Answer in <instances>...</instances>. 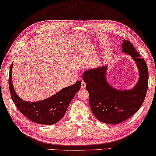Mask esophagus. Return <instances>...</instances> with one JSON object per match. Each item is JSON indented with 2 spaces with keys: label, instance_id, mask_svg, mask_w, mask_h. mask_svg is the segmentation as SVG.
<instances>
[{
  "label": "esophagus",
  "instance_id": "1",
  "mask_svg": "<svg viewBox=\"0 0 156 156\" xmlns=\"http://www.w3.org/2000/svg\"><path fill=\"white\" fill-rule=\"evenodd\" d=\"M86 83L84 82L83 81H81V88H82V89H85V88H86Z\"/></svg>",
  "mask_w": 156,
  "mask_h": 156
}]
</instances>
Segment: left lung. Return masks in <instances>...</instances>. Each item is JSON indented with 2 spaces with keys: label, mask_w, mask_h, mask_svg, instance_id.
<instances>
[{
  "label": "left lung",
  "mask_w": 156,
  "mask_h": 156,
  "mask_svg": "<svg viewBox=\"0 0 156 156\" xmlns=\"http://www.w3.org/2000/svg\"><path fill=\"white\" fill-rule=\"evenodd\" d=\"M122 49V53L129 55L138 68V80L133 88L120 90L112 86L107 80L108 65L83 73L92 113L99 121L107 124H119L137 112L148 88V68L144 59L129 40H123Z\"/></svg>",
  "instance_id": "left-lung-1"
}]
</instances>
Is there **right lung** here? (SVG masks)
<instances>
[{"instance_id":"obj_1","label":"right lung","mask_w":156,"mask_h":156,"mask_svg":"<svg viewBox=\"0 0 156 156\" xmlns=\"http://www.w3.org/2000/svg\"><path fill=\"white\" fill-rule=\"evenodd\" d=\"M12 68L11 65L9 86L11 97L18 110L30 121L40 125H53L64 116L69 103L80 90L81 81L66 87L50 97L39 101H27L19 97L12 83Z\"/></svg>"}]
</instances>
